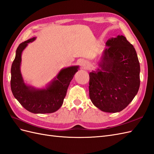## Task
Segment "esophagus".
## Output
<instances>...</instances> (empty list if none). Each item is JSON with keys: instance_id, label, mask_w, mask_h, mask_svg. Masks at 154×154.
<instances>
[{"instance_id": "1", "label": "esophagus", "mask_w": 154, "mask_h": 154, "mask_svg": "<svg viewBox=\"0 0 154 154\" xmlns=\"http://www.w3.org/2000/svg\"><path fill=\"white\" fill-rule=\"evenodd\" d=\"M80 65H81V67L83 69H85L88 67V63H87V61H84V60H82L80 61Z\"/></svg>"}]
</instances>
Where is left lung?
<instances>
[{
	"mask_svg": "<svg viewBox=\"0 0 154 154\" xmlns=\"http://www.w3.org/2000/svg\"><path fill=\"white\" fill-rule=\"evenodd\" d=\"M98 67L89 73V97L99 109L107 113L123 110L137 94L140 64L134 46L123 35L107 41Z\"/></svg>",
	"mask_w": 154,
	"mask_h": 154,
	"instance_id": "left-lung-1",
	"label": "left lung"
}]
</instances>
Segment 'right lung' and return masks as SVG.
Here are the masks:
<instances>
[{
    "label": "right lung",
    "instance_id": "obj_1",
    "mask_svg": "<svg viewBox=\"0 0 154 154\" xmlns=\"http://www.w3.org/2000/svg\"><path fill=\"white\" fill-rule=\"evenodd\" d=\"M33 37L20 43L17 48L15 57L11 68V89L14 97L26 110L33 113H51L63 104L68 87L79 66L62 69L57 75L42 89L26 84L20 72L21 55L28 43L35 41Z\"/></svg>",
    "mask_w": 154,
    "mask_h": 154
}]
</instances>
